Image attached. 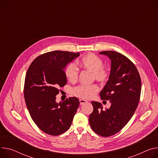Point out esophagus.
Wrapping results in <instances>:
<instances>
[{
	"instance_id": "1",
	"label": "esophagus",
	"mask_w": 158,
	"mask_h": 158,
	"mask_svg": "<svg viewBox=\"0 0 158 158\" xmlns=\"http://www.w3.org/2000/svg\"><path fill=\"white\" fill-rule=\"evenodd\" d=\"M79 102H80V105H84V104H85V103H86L88 102L86 101V100H85V99H79Z\"/></svg>"
}]
</instances>
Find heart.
I'll list each match as a JSON object with an SVG mask.
<instances>
[{
	"label": "heart",
	"instance_id": "1",
	"mask_svg": "<svg viewBox=\"0 0 158 158\" xmlns=\"http://www.w3.org/2000/svg\"><path fill=\"white\" fill-rule=\"evenodd\" d=\"M79 64L82 67L93 73V76L98 81L106 82L110 77L109 69L103 67V62L96 55L89 53L81 59ZM65 74L67 79L72 82H76L79 76V69L75 62L70 63L66 67ZM99 91V87L96 84L91 85H79L72 89V94L82 99H91L93 98Z\"/></svg>",
	"mask_w": 158,
	"mask_h": 158
}]
</instances>
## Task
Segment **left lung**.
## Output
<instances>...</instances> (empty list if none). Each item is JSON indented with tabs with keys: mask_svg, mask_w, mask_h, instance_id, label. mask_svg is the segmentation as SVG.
<instances>
[{
	"mask_svg": "<svg viewBox=\"0 0 158 158\" xmlns=\"http://www.w3.org/2000/svg\"><path fill=\"white\" fill-rule=\"evenodd\" d=\"M99 53L111 60L109 80L99 93L102 100H109L111 106L104 110L101 103L92 102L89 121L94 132L109 137L120 131L133 116L140 100L141 79L135 65L125 55L114 51Z\"/></svg>",
	"mask_w": 158,
	"mask_h": 158,
	"instance_id": "8db88e82",
	"label": "left lung"
}]
</instances>
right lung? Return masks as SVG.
Listing matches in <instances>:
<instances>
[{
    "mask_svg": "<svg viewBox=\"0 0 158 158\" xmlns=\"http://www.w3.org/2000/svg\"><path fill=\"white\" fill-rule=\"evenodd\" d=\"M79 53L53 51L42 54L32 62L26 73L24 95L27 108L38 127L51 135H59L70 128L79 105L69 97L56 102L59 88L67 83L64 69Z\"/></svg>",
    "mask_w": 158,
    "mask_h": 158,
    "instance_id": "right-lung-1",
    "label": "right lung"
}]
</instances>
